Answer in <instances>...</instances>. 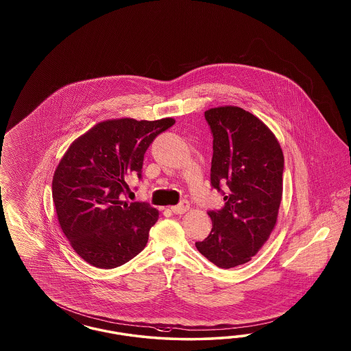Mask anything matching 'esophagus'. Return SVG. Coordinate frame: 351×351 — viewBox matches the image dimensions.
Listing matches in <instances>:
<instances>
[{"label": "esophagus", "instance_id": "obj_1", "mask_svg": "<svg viewBox=\"0 0 351 351\" xmlns=\"http://www.w3.org/2000/svg\"><path fill=\"white\" fill-rule=\"evenodd\" d=\"M189 208H191L189 202L184 201V202H181L180 204H178V206H172V207H171V211L173 213H176V215H181V213H186Z\"/></svg>", "mask_w": 351, "mask_h": 351}]
</instances>
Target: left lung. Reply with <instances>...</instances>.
I'll use <instances>...</instances> for the list:
<instances>
[{
	"label": "left lung",
	"instance_id": "8db88e82",
	"mask_svg": "<svg viewBox=\"0 0 351 351\" xmlns=\"http://www.w3.org/2000/svg\"><path fill=\"white\" fill-rule=\"evenodd\" d=\"M213 135L211 184H226L225 206L210 211L213 230L195 247L223 269L243 265L276 228L283 194L285 157L265 123L239 106L204 112Z\"/></svg>",
	"mask_w": 351,
	"mask_h": 351
}]
</instances>
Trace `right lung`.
Here are the masks:
<instances>
[{
    "mask_svg": "<svg viewBox=\"0 0 351 351\" xmlns=\"http://www.w3.org/2000/svg\"><path fill=\"white\" fill-rule=\"evenodd\" d=\"M173 123V118L106 119L64 153L53 172V204L64 235L90 265L113 269L144 250L160 213L122 199L128 178H141L150 143Z\"/></svg>",
    "mask_w": 351,
    "mask_h": 351,
    "instance_id": "obj_1",
    "label": "right lung"
}]
</instances>
